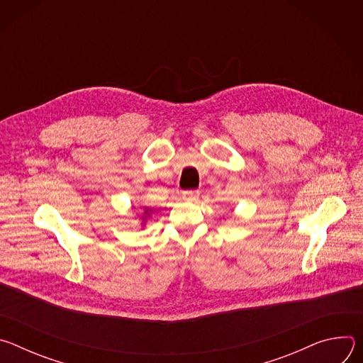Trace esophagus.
Instances as JSON below:
<instances>
[{"mask_svg":"<svg viewBox=\"0 0 363 363\" xmlns=\"http://www.w3.org/2000/svg\"><path fill=\"white\" fill-rule=\"evenodd\" d=\"M198 196H199V191H196V189H188V191L182 192V198L186 201H196Z\"/></svg>","mask_w":363,"mask_h":363,"instance_id":"obj_1","label":"esophagus"}]
</instances>
